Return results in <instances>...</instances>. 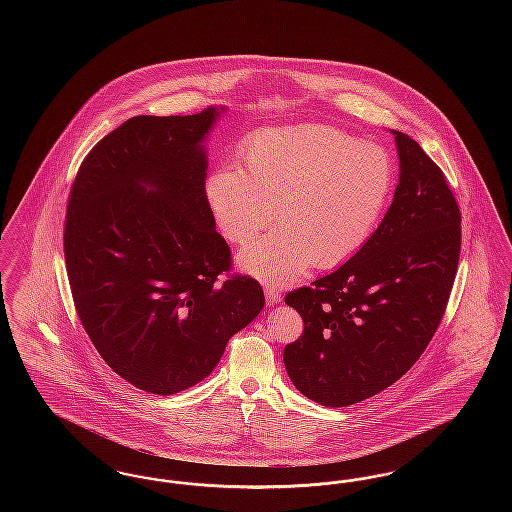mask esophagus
Returning <instances> with one entry per match:
<instances>
[{
	"instance_id": "esophagus-1",
	"label": "esophagus",
	"mask_w": 512,
	"mask_h": 512,
	"mask_svg": "<svg viewBox=\"0 0 512 512\" xmlns=\"http://www.w3.org/2000/svg\"><path fill=\"white\" fill-rule=\"evenodd\" d=\"M265 295H267L268 305L282 301V292L278 288H274V284H265Z\"/></svg>"
}]
</instances>
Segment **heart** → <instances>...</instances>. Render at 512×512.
<instances>
[{
    "label": "heart",
    "mask_w": 512,
    "mask_h": 512,
    "mask_svg": "<svg viewBox=\"0 0 512 512\" xmlns=\"http://www.w3.org/2000/svg\"><path fill=\"white\" fill-rule=\"evenodd\" d=\"M238 157L240 169L207 176V207L238 245L267 228L274 207L280 228L240 255L247 272L272 284L355 257L380 228L397 186L388 147L320 124L253 132Z\"/></svg>",
    "instance_id": "1"
}]
</instances>
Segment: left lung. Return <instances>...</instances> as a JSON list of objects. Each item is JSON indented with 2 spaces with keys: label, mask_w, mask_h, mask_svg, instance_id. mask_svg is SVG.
<instances>
[{
  "label": "left lung",
  "mask_w": 512,
  "mask_h": 512,
  "mask_svg": "<svg viewBox=\"0 0 512 512\" xmlns=\"http://www.w3.org/2000/svg\"><path fill=\"white\" fill-rule=\"evenodd\" d=\"M399 184L370 242L313 286L286 293L303 332L284 347L293 386L347 407L397 382L438 330L461 257V211L445 174L393 130Z\"/></svg>",
  "instance_id": "1"
}]
</instances>
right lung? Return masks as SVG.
<instances>
[{
	"label": "right lung",
	"mask_w": 512,
	"mask_h": 512,
	"mask_svg": "<svg viewBox=\"0 0 512 512\" xmlns=\"http://www.w3.org/2000/svg\"><path fill=\"white\" fill-rule=\"evenodd\" d=\"M215 115L122 122L84 157L67 203L76 315L107 365L157 395L209 376L265 305L255 278L230 272L207 207L201 140Z\"/></svg>",
	"instance_id": "right-lung-1"
}]
</instances>
